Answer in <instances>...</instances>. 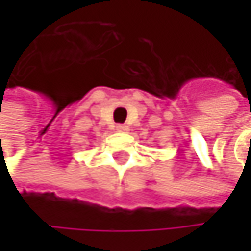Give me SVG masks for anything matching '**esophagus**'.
<instances>
[{
	"label": "esophagus",
	"instance_id": "1",
	"mask_svg": "<svg viewBox=\"0 0 251 251\" xmlns=\"http://www.w3.org/2000/svg\"><path fill=\"white\" fill-rule=\"evenodd\" d=\"M116 130L121 132V133H127L129 132V127L126 125H118L116 126Z\"/></svg>",
	"mask_w": 251,
	"mask_h": 251
}]
</instances>
